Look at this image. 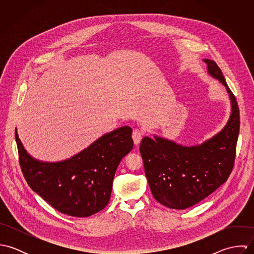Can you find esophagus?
<instances>
[{
  "label": "esophagus",
  "instance_id": "34e87169",
  "mask_svg": "<svg viewBox=\"0 0 254 254\" xmlns=\"http://www.w3.org/2000/svg\"><path fill=\"white\" fill-rule=\"evenodd\" d=\"M143 136H144L143 131H141V130H139V129H135V130L133 131V134H132V138H133L134 144H135V145H138V144L141 142Z\"/></svg>",
  "mask_w": 254,
  "mask_h": 254
}]
</instances>
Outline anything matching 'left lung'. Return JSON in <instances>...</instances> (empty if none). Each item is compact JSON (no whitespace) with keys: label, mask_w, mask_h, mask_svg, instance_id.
Wrapping results in <instances>:
<instances>
[{"label":"left lung","mask_w":254,"mask_h":254,"mask_svg":"<svg viewBox=\"0 0 254 254\" xmlns=\"http://www.w3.org/2000/svg\"><path fill=\"white\" fill-rule=\"evenodd\" d=\"M208 73L227 89L232 112L226 126L203 144L183 146L156 137L143 138L140 152L153 197L172 209L190 207L227 181L235 163L240 109L216 63L203 60Z\"/></svg>","instance_id":"1"}]
</instances>
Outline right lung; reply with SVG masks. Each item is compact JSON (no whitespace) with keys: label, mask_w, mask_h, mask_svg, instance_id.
<instances>
[{"label":"right lung","mask_w":254,"mask_h":254,"mask_svg":"<svg viewBox=\"0 0 254 254\" xmlns=\"http://www.w3.org/2000/svg\"><path fill=\"white\" fill-rule=\"evenodd\" d=\"M131 135L129 126L120 127L70 159L51 163L31 157L15 129L19 164L27 184L55 209L74 217H88L107 206L117 166L133 148Z\"/></svg>","instance_id":"obj_1"}]
</instances>
